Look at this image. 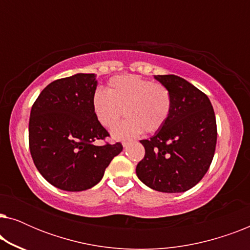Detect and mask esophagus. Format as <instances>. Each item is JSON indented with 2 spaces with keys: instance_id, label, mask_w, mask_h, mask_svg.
<instances>
[{
  "instance_id": "1",
  "label": "esophagus",
  "mask_w": 250,
  "mask_h": 250,
  "mask_svg": "<svg viewBox=\"0 0 250 250\" xmlns=\"http://www.w3.org/2000/svg\"><path fill=\"white\" fill-rule=\"evenodd\" d=\"M128 143H129V141H123V146H124V148H126V146H128Z\"/></svg>"
}]
</instances>
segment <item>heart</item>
Masks as SVG:
<instances>
[{
	"label": "heart",
	"instance_id": "heart-1",
	"mask_svg": "<svg viewBox=\"0 0 250 250\" xmlns=\"http://www.w3.org/2000/svg\"><path fill=\"white\" fill-rule=\"evenodd\" d=\"M92 107L98 122L111 128L124 115L127 117L114 128L116 139H127L145 131L155 133L163 127L172 110V95L165 85L134 75L112 77L107 90L97 91Z\"/></svg>",
	"mask_w": 250,
	"mask_h": 250
}]
</instances>
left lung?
Returning a JSON list of instances; mask_svg holds the SVG:
<instances>
[{
	"mask_svg": "<svg viewBox=\"0 0 250 250\" xmlns=\"http://www.w3.org/2000/svg\"><path fill=\"white\" fill-rule=\"evenodd\" d=\"M155 78L169 90L172 110L155 135L140 141L146 155L136 175L159 192H184L203 179L213 160L217 140L214 109L207 95L184 78Z\"/></svg>",
	"mask_w": 250,
	"mask_h": 250,
	"instance_id": "obj_1",
	"label": "left lung"
}]
</instances>
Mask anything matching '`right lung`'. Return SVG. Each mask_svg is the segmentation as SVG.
Here are the masks:
<instances>
[{
	"instance_id": "1",
	"label": "right lung",
	"mask_w": 250,
	"mask_h": 250,
	"mask_svg": "<svg viewBox=\"0 0 250 250\" xmlns=\"http://www.w3.org/2000/svg\"><path fill=\"white\" fill-rule=\"evenodd\" d=\"M97 85L94 74L60 78L41 92L32 107L30 155L41 175L58 189H91L123 150L119 142L101 145L109 133L92 107Z\"/></svg>"
}]
</instances>
